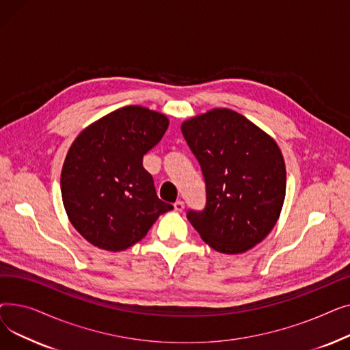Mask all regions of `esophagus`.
Segmentation results:
<instances>
[{
    "mask_svg": "<svg viewBox=\"0 0 350 350\" xmlns=\"http://www.w3.org/2000/svg\"><path fill=\"white\" fill-rule=\"evenodd\" d=\"M174 210H176V211H178V213H181L183 210H185V203H183L181 200L176 201V203H174Z\"/></svg>",
    "mask_w": 350,
    "mask_h": 350,
    "instance_id": "34e87169",
    "label": "esophagus"
}]
</instances>
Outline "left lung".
<instances>
[{
  "instance_id": "obj_1",
  "label": "left lung",
  "mask_w": 350,
  "mask_h": 350,
  "mask_svg": "<svg viewBox=\"0 0 350 350\" xmlns=\"http://www.w3.org/2000/svg\"><path fill=\"white\" fill-rule=\"evenodd\" d=\"M181 132L206 178V208L187 213L201 240L230 255L260 244L285 200L286 170L277 142L227 107L185 120Z\"/></svg>"
}]
</instances>
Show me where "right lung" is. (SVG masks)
Masks as SVG:
<instances>
[{"label": "right lung", "instance_id": "1", "mask_svg": "<svg viewBox=\"0 0 350 350\" xmlns=\"http://www.w3.org/2000/svg\"><path fill=\"white\" fill-rule=\"evenodd\" d=\"M169 118L143 106H124L90 123L69 147L61 193L70 224L88 243L123 251L173 210L154 190L143 156L161 140Z\"/></svg>", "mask_w": 350, "mask_h": 350}]
</instances>
